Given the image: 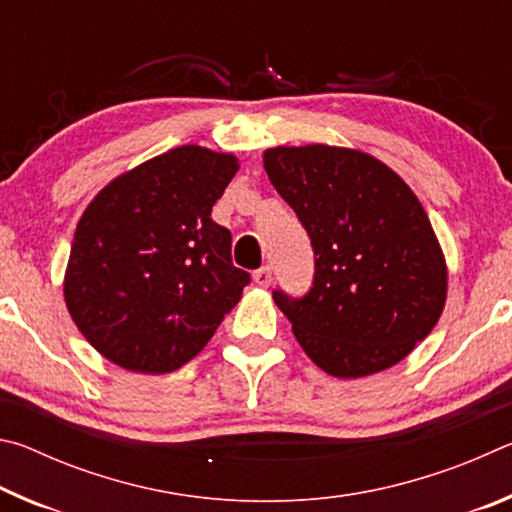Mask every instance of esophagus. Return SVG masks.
Returning a JSON list of instances; mask_svg holds the SVG:
<instances>
[{
    "label": "esophagus",
    "instance_id": "esophagus-1",
    "mask_svg": "<svg viewBox=\"0 0 512 512\" xmlns=\"http://www.w3.org/2000/svg\"><path fill=\"white\" fill-rule=\"evenodd\" d=\"M253 280H255L257 287H262V289L271 287V282H273L271 268H268V266H262V268H259V271H255V273H253Z\"/></svg>",
    "mask_w": 512,
    "mask_h": 512
}]
</instances>
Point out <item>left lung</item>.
Here are the masks:
<instances>
[{
    "label": "left lung",
    "mask_w": 512,
    "mask_h": 512,
    "mask_svg": "<svg viewBox=\"0 0 512 512\" xmlns=\"http://www.w3.org/2000/svg\"><path fill=\"white\" fill-rule=\"evenodd\" d=\"M262 158L316 253L305 298L273 293L300 348L339 379L393 368L427 339L447 300L445 253L418 196L388 164L348 146H273Z\"/></svg>",
    "instance_id": "obj_1"
}]
</instances>
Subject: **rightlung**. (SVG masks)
<instances>
[{"instance_id":"obj_1","label":"right lung","mask_w":512,"mask_h":512,"mask_svg":"<svg viewBox=\"0 0 512 512\" xmlns=\"http://www.w3.org/2000/svg\"><path fill=\"white\" fill-rule=\"evenodd\" d=\"M239 158L185 144L119 173L85 207L69 250V316L115 366L164 375L201 352L250 275L212 207Z\"/></svg>"}]
</instances>
